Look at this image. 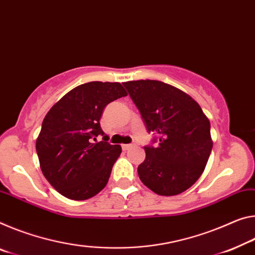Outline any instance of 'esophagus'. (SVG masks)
<instances>
[{
	"label": "esophagus",
	"mask_w": 255,
	"mask_h": 255,
	"mask_svg": "<svg viewBox=\"0 0 255 255\" xmlns=\"http://www.w3.org/2000/svg\"><path fill=\"white\" fill-rule=\"evenodd\" d=\"M132 146V144H123L121 145V147H123L124 151H127V149H129Z\"/></svg>",
	"instance_id": "obj_1"
}]
</instances>
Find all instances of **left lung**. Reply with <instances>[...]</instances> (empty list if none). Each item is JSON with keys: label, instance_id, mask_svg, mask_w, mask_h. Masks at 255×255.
<instances>
[{"label": "left lung", "instance_id": "left-lung-1", "mask_svg": "<svg viewBox=\"0 0 255 255\" xmlns=\"http://www.w3.org/2000/svg\"><path fill=\"white\" fill-rule=\"evenodd\" d=\"M123 84L147 131L159 138L156 147H144L139 179L157 195H178L196 183L208 163L213 145L208 117L188 94L160 80Z\"/></svg>", "mask_w": 255, "mask_h": 255}]
</instances>
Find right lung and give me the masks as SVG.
Here are the masks:
<instances>
[{
  "mask_svg": "<svg viewBox=\"0 0 255 255\" xmlns=\"http://www.w3.org/2000/svg\"><path fill=\"white\" fill-rule=\"evenodd\" d=\"M120 83L91 82L75 87L47 112L36 139L43 175L61 195L84 201L106 187L121 153L100 126L104 108L126 96ZM99 134L104 142L93 143Z\"/></svg>",
  "mask_w": 255,
  "mask_h": 255,
  "instance_id": "right-lung-1",
  "label": "right lung"
}]
</instances>
